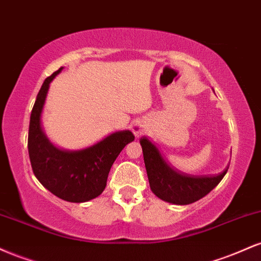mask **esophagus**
Segmentation results:
<instances>
[{
  "instance_id": "1",
  "label": "esophagus",
  "mask_w": 261,
  "mask_h": 261,
  "mask_svg": "<svg viewBox=\"0 0 261 261\" xmlns=\"http://www.w3.org/2000/svg\"><path fill=\"white\" fill-rule=\"evenodd\" d=\"M133 131H134V134L136 135L137 137L139 136H141V135H142L143 133H145L146 131V126L143 124H141V122H136V124H134L133 125Z\"/></svg>"
}]
</instances>
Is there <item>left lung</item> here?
I'll return each mask as SVG.
<instances>
[{
  "instance_id": "obj_1",
  "label": "left lung",
  "mask_w": 261,
  "mask_h": 261,
  "mask_svg": "<svg viewBox=\"0 0 261 261\" xmlns=\"http://www.w3.org/2000/svg\"><path fill=\"white\" fill-rule=\"evenodd\" d=\"M149 187L155 196L174 205H189L202 199L226 175L228 167L217 175L194 176L176 172L163 160L147 137L140 140Z\"/></svg>"
}]
</instances>
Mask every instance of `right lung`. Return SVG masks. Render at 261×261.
Returning a JSON list of instances; mask_svg holds the SVG:
<instances>
[{"mask_svg": "<svg viewBox=\"0 0 261 261\" xmlns=\"http://www.w3.org/2000/svg\"><path fill=\"white\" fill-rule=\"evenodd\" d=\"M61 71L47 77L37 95L29 122V158L34 175L50 193L68 202H86L103 193L113 163L135 136L128 130L118 131L80 151L54 146L41 127V113L50 82Z\"/></svg>", "mask_w": 261, "mask_h": 261, "instance_id": "right-lung-1", "label": "right lung"}]
</instances>
